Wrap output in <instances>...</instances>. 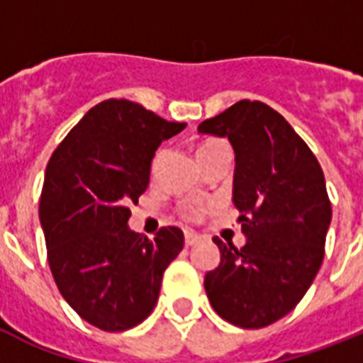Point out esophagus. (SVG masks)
Listing matches in <instances>:
<instances>
[{"mask_svg":"<svg viewBox=\"0 0 363 363\" xmlns=\"http://www.w3.org/2000/svg\"><path fill=\"white\" fill-rule=\"evenodd\" d=\"M198 242H199V235H196V233L192 232L184 233V245H186V247H194V245H198Z\"/></svg>","mask_w":363,"mask_h":363,"instance_id":"1","label":"esophagus"}]
</instances>
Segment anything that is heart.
Wrapping results in <instances>:
<instances>
[{"instance_id":"1","label":"heart","mask_w":363,"mask_h":363,"mask_svg":"<svg viewBox=\"0 0 363 363\" xmlns=\"http://www.w3.org/2000/svg\"><path fill=\"white\" fill-rule=\"evenodd\" d=\"M220 147H224V143L218 141V139H207V141H203L201 145H199L198 156H203V154L211 152V150H215V148H220ZM160 158H162V152H158L156 156H154L152 171H156V167H158ZM201 211H203L201 205H184V207L181 209V215L184 216L186 220H198L199 215H201Z\"/></svg>"}]
</instances>
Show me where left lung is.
<instances>
[{
	"mask_svg": "<svg viewBox=\"0 0 363 363\" xmlns=\"http://www.w3.org/2000/svg\"><path fill=\"white\" fill-rule=\"evenodd\" d=\"M235 150L233 203L245 247L218 238L220 264L205 275L213 309L233 326L258 330L301 301L324 259L332 203L307 143L275 109L241 99L198 125Z\"/></svg>",
	"mask_w": 363,
	"mask_h": 363,
	"instance_id": "obj_1",
	"label": "left lung"
}]
</instances>
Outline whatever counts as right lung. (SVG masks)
Returning <instances> with one entry per match:
<instances>
[{
  "label": "right lung",
  "mask_w": 363,
  "mask_h": 363,
  "mask_svg": "<svg viewBox=\"0 0 363 363\" xmlns=\"http://www.w3.org/2000/svg\"><path fill=\"white\" fill-rule=\"evenodd\" d=\"M184 128L128 99H105L48 160L39 199L48 265L65 301L104 332L130 330L152 313L164 271L184 247L175 226L154 239L125 226L156 148Z\"/></svg>",
  "instance_id": "1"
}]
</instances>
